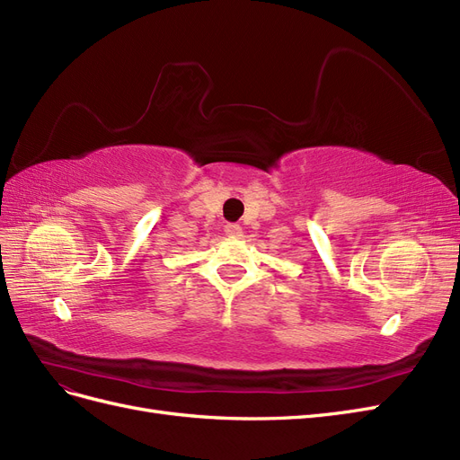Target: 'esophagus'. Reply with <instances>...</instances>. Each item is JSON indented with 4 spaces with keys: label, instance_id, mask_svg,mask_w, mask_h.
Segmentation results:
<instances>
[{
    "label": "esophagus",
    "instance_id": "34e87169",
    "mask_svg": "<svg viewBox=\"0 0 460 460\" xmlns=\"http://www.w3.org/2000/svg\"><path fill=\"white\" fill-rule=\"evenodd\" d=\"M226 234L231 236V239H241V236H243V227L236 226V224H227L226 226Z\"/></svg>",
    "mask_w": 460,
    "mask_h": 460
}]
</instances>
